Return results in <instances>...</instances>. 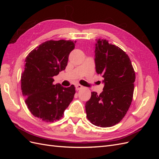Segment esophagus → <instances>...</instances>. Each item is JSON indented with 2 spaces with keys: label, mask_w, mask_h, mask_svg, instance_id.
<instances>
[{
  "label": "esophagus",
  "mask_w": 159,
  "mask_h": 159,
  "mask_svg": "<svg viewBox=\"0 0 159 159\" xmlns=\"http://www.w3.org/2000/svg\"><path fill=\"white\" fill-rule=\"evenodd\" d=\"M82 88H83V86L80 85V84L75 85V89H76V90H80V89H81Z\"/></svg>",
  "instance_id": "esophagus-1"
}]
</instances>
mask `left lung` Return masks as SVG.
I'll list each match as a JSON object with an SVG mask.
<instances>
[{"mask_svg": "<svg viewBox=\"0 0 159 159\" xmlns=\"http://www.w3.org/2000/svg\"><path fill=\"white\" fill-rule=\"evenodd\" d=\"M95 69L103 78V91L91 92L85 103L89 121L95 126L109 127L119 123L131 104L135 73L129 56L108 40L96 39Z\"/></svg>", "mask_w": 159, "mask_h": 159, "instance_id": "8db88e82", "label": "left lung"}]
</instances>
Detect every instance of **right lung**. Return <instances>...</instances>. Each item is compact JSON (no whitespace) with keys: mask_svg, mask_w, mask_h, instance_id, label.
I'll return each instance as SVG.
<instances>
[{"mask_svg":"<svg viewBox=\"0 0 159 159\" xmlns=\"http://www.w3.org/2000/svg\"><path fill=\"white\" fill-rule=\"evenodd\" d=\"M75 42L48 40L26 56L21 75V89L25 103L34 116L54 122L64 116L75 93L74 85L64 88L53 84V77L64 70Z\"/></svg>","mask_w":159,"mask_h":159,"instance_id":"1","label":"right lung"}]
</instances>
